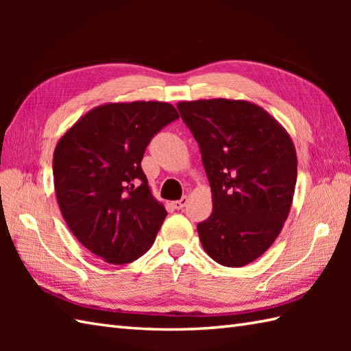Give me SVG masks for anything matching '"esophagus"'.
I'll list each match as a JSON object with an SVG mask.
<instances>
[{
	"label": "esophagus",
	"mask_w": 351,
	"mask_h": 351,
	"mask_svg": "<svg viewBox=\"0 0 351 351\" xmlns=\"http://www.w3.org/2000/svg\"><path fill=\"white\" fill-rule=\"evenodd\" d=\"M187 202H189V197L184 196L180 200H175V202H171V205H173L175 210H181V208H184L185 205H187Z\"/></svg>",
	"instance_id": "34e87169"
}]
</instances>
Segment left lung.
Listing matches in <instances>:
<instances>
[{"label":"left lung","instance_id":"obj_1","mask_svg":"<svg viewBox=\"0 0 351 351\" xmlns=\"http://www.w3.org/2000/svg\"><path fill=\"white\" fill-rule=\"evenodd\" d=\"M176 107L199 143L211 185L213 213L197 225L202 247L221 265L250 264L288 219L297 181L293 140L249 101H182Z\"/></svg>","mask_w":351,"mask_h":351}]
</instances>
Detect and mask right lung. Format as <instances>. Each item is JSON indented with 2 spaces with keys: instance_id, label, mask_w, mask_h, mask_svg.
Segmentation results:
<instances>
[{
  "instance_id": "obj_1",
  "label": "right lung",
  "mask_w": 351,
  "mask_h": 351,
  "mask_svg": "<svg viewBox=\"0 0 351 351\" xmlns=\"http://www.w3.org/2000/svg\"><path fill=\"white\" fill-rule=\"evenodd\" d=\"M178 117L167 102H110L87 111L58 140L52 173L62 215L106 263H132L155 241L167 211L152 196L141 158Z\"/></svg>"
}]
</instances>
